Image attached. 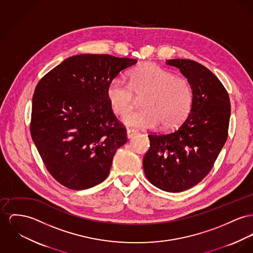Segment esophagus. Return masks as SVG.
<instances>
[{
	"mask_svg": "<svg viewBox=\"0 0 253 253\" xmlns=\"http://www.w3.org/2000/svg\"><path fill=\"white\" fill-rule=\"evenodd\" d=\"M137 134V130H135V129H127L126 130V136H127V138L128 139H131L132 137H134L135 135Z\"/></svg>",
	"mask_w": 253,
	"mask_h": 253,
	"instance_id": "esophagus-1",
	"label": "esophagus"
}]
</instances>
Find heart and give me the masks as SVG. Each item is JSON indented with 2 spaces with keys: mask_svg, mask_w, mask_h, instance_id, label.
Masks as SVG:
<instances>
[{
  "mask_svg": "<svg viewBox=\"0 0 253 253\" xmlns=\"http://www.w3.org/2000/svg\"><path fill=\"white\" fill-rule=\"evenodd\" d=\"M135 95L144 96L143 109L126 114L121 120L127 126L143 129L160 124L165 128L174 127L186 118L193 102L192 87L186 79L154 64L132 70L127 83L123 78L114 79L106 89L110 107L118 115L131 109Z\"/></svg>",
  "mask_w": 253,
  "mask_h": 253,
  "instance_id": "b5f03b06",
  "label": "heart"
}]
</instances>
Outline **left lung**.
Returning <instances> with one entry per match:
<instances>
[{"mask_svg": "<svg viewBox=\"0 0 253 253\" xmlns=\"http://www.w3.org/2000/svg\"><path fill=\"white\" fill-rule=\"evenodd\" d=\"M192 87L193 102L184 122L166 134H150L143 160L152 185L170 193L190 189L207 175L227 139L228 93L207 68L190 59H169Z\"/></svg>", "mask_w": 253, "mask_h": 253, "instance_id": "obj_1", "label": "left lung"}]
</instances>
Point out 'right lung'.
Returning <instances> with one entry per match:
<instances>
[{
    "mask_svg": "<svg viewBox=\"0 0 253 253\" xmlns=\"http://www.w3.org/2000/svg\"><path fill=\"white\" fill-rule=\"evenodd\" d=\"M136 62L109 54L73 55L36 85L31 134L46 168L60 184L85 190L109 174L115 153L127 139L106 89Z\"/></svg>",
    "mask_w": 253,
    "mask_h": 253,
    "instance_id": "1",
    "label": "right lung"
}]
</instances>
